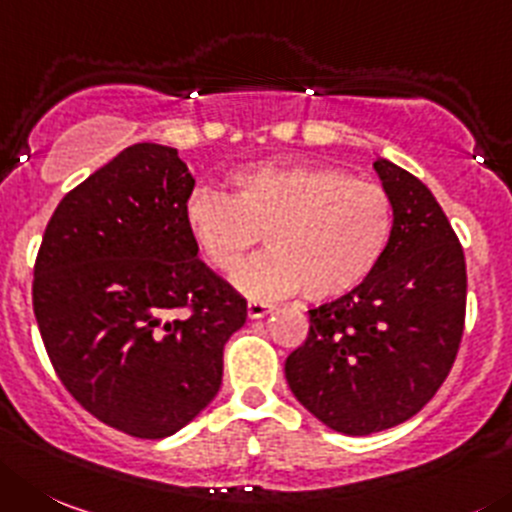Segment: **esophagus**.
I'll use <instances>...</instances> for the list:
<instances>
[{"label": "esophagus", "instance_id": "34e87169", "mask_svg": "<svg viewBox=\"0 0 512 512\" xmlns=\"http://www.w3.org/2000/svg\"><path fill=\"white\" fill-rule=\"evenodd\" d=\"M270 310L272 303H265V300H250V303H247V315H250V318H265Z\"/></svg>", "mask_w": 512, "mask_h": 512}]
</instances>
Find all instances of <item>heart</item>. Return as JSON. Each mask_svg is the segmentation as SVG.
<instances>
[{
	"mask_svg": "<svg viewBox=\"0 0 512 512\" xmlns=\"http://www.w3.org/2000/svg\"><path fill=\"white\" fill-rule=\"evenodd\" d=\"M232 194L199 186L184 204V222L212 270L232 272L260 240L270 250L237 272L252 298L303 290L333 300L371 278L394 234L389 191L331 164L278 161L229 176Z\"/></svg>",
	"mask_w": 512,
	"mask_h": 512,
	"instance_id": "obj_1",
	"label": "heart"
}]
</instances>
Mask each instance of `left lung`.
I'll use <instances>...</instances> for the list:
<instances>
[{
  "label": "left lung",
  "instance_id": "obj_1",
  "mask_svg": "<svg viewBox=\"0 0 512 512\" xmlns=\"http://www.w3.org/2000/svg\"><path fill=\"white\" fill-rule=\"evenodd\" d=\"M394 234L371 278L308 310V338L285 361L295 399L341 434L412 419L437 394L465 331V252L432 191L381 159Z\"/></svg>",
  "mask_w": 512,
  "mask_h": 512
}]
</instances>
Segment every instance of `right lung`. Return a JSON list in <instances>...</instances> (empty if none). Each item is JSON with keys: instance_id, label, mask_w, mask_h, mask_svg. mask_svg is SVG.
<instances>
[{"instance_id": "add662e5", "label": "right lung", "mask_w": 512, "mask_h": 512, "mask_svg": "<svg viewBox=\"0 0 512 512\" xmlns=\"http://www.w3.org/2000/svg\"><path fill=\"white\" fill-rule=\"evenodd\" d=\"M191 191L176 148H123L62 197L35 260L32 308L57 379L131 437H169L197 417L247 321V300L197 257Z\"/></svg>"}]
</instances>
